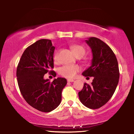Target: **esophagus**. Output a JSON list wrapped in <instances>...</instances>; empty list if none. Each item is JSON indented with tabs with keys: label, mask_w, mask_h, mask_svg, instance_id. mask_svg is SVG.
<instances>
[{
	"label": "esophagus",
	"mask_w": 134,
	"mask_h": 134,
	"mask_svg": "<svg viewBox=\"0 0 134 134\" xmlns=\"http://www.w3.org/2000/svg\"><path fill=\"white\" fill-rule=\"evenodd\" d=\"M75 80L73 79H67V82H74Z\"/></svg>",
	"instance_id": "esophagus-1"
}]
</instances>
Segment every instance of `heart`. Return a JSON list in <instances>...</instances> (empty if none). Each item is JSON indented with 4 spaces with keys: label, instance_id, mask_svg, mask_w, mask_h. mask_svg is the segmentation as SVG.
Here are the masks:
<instances>
[{
    "label": "heart",
    "instance_id": "1",
    "mask_svg": "<svg viewBox=\"0 0 134 134\" xmlns=\"http://www.w3.org/2000/svg\"><path fill=\"white\" fill-rule=\"evenodd\" d=\"M71 49L76 55H83L85 53V49L82 46L79 44H74L71 46ZM54 61L55 63L58 61V52L56 51L54 55ZM80 68L76 65L67 64L59 68V73L63 77L66 78H73L76 75L77 72L80 71Z\"/></svg>",
    "mask_w": 134,
    "mask_h": 134
}]
</instances>
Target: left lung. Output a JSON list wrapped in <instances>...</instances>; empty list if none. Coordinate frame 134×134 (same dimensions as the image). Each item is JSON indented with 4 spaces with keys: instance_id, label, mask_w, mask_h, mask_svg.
<instances>
[{
    "instance_id": "obj_1",
    "label": "left lung",
    "mask_w": 134,
    "mask_h": 134,
    "mask_svg": "<svg viewBox=\"0 0 134 134\" xmlns=\"http://www.w3.org/2000/svg\"><path fill=\"white\" fill-rule=\"evenodd\" d=\"M86 43L92 49L91 65L82 73L94 77L91 85L84 84L78 93L81 103L86 107L97 109L103 106L115 92L119 79V70L115 54L107 44L97 37H90Z\"/></svg>"
}]
</instances>
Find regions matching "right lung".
Here are the masks:
<instances>
[{
  "label": "right lung",
  "mask_w": 134,
  "mask_h": 134,
  "mask_svg": "<svg viewBox=\"0 0 134 134\" xmlns=\"http://www.w3.org/2000/svg\"><path fill=\"white\" fill-rule=\"evenodd\" d=\"M54 50L51 40H37L25 49L16 69L21 94L29 105L42 112H50L58 107L67 84L65 78L58 77L52 82L43 79L47 73L56 75L51 70Z\"/></svg>",
  "instance_id": "1"
}]
</instances>
